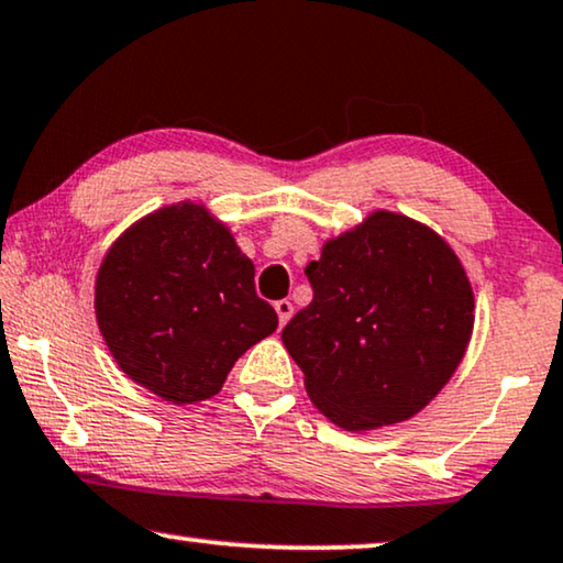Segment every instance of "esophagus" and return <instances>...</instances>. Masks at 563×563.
Listing matches in <instances>:
<instances>
[{
	"instance_id": "34e87169",
	"label": "esophagus",
	"mask_w": 563,
	"mask_h": 563,
	"mask_svg": "<svg viewBox=\"0 0 563 563\" xmlns=\"http://www.w3.org/2000/svg\"><path fill=\"white\" fill-rule=\"evenodd\" d=\"M275 311H278L280 327H285V323H288V319L292 316V303H290V300H278V303H275Z\"/></svg>"
}]
</instances>
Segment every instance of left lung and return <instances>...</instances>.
Masks as SVG:
<instances>
[{"instance_id":"1","label":"left lung","mask_w":563,"mask_h":563,"mask_svg":"<svg viewBox=\"0 0 563 563\" xmlns=\"http://www.w3.org/2000/svg\"><path fill=\"white\" fill-rule=\"evenodd\" d=\"M313 300L283 329L306 393L331 423L372 431L413 418L464 360L474 292L421 221L372 211L308 263Z\"/></svg>"}]
</instances>
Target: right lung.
I'll list each match as a JSON object with an SVG mask.
<instances>
[{
  "mask_svg": "<svg viewBox=\"0 0 563 563\" xmlns=\"http://www.w3.org/2000/svg\"><path fill=\"white\" fill-rule=\"evenodd\" d=\"M101 336L120 369L186 406L221 390L250 346L278 329L255 265L203 203L163 206L120 234L93 288Z\"/></svg>",
  "mask_w": 563,
  "mask_h": 563,
  "instance_id": "add662e5",
  "label": "right lung"
}]
</instances>
